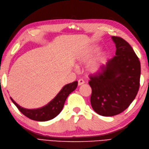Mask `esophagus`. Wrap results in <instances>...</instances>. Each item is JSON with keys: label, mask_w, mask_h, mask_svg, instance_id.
<instances>
[{"label": "esophagus", "mask_w": 149, "mask_h": 149, "mask_svg": "<svg viewBox=\"0 0 149 149\" xmlns=\"http://www.w3.org/2000/svg\"><path fill=\"white\" fill-rule=\"evenodd\" d=\"M85 84V81H84V80L80 79V80L78 81V85H79V86H80V85H83V84Z\"/></svg>", "instance_id": "1"}]
</instances>
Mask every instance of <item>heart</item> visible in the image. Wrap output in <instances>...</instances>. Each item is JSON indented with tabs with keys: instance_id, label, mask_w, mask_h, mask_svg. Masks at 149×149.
Instances as JSON below:
<instances>
[{
	"instance_id": "obj_1",
	"label": "heart",
	"mask_w": 149,
	"mask_h": 149,
	"mask_svg": "<svg viewBox=\"0 0 149 149\" xmlns=\"http://www.w3.org/2000/svg\"><path fill=\"white\" fill-rule=\"evenodd\" d=\"M101 50V48L97 45L91 46L85 54L79 58V62L84 63L88 61L93 57H94ZM108 58V54L106 52H102L91 60L86 67V72L90 75H94L100 72L106 64Z\"/></svg>"
}]
</instances>
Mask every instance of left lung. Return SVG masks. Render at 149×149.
Here are the masks:
<instances>
[{"label": "left lung", "instance_id": "left-lung-1", "mask_svg": "<svg viewBox=\"0 0 149 149\" xmlns=\"http://www.w3.org/2000/svg\"><path fill=\"white\" fill-rule=\"evenodd\" d=\"M115 56L109 60L102 72L90 76L92 108L99 115L111 117L127 109L139 88L141 64L130 44L122 38L112 36Z\"/></svg>", "mask_w": 149, "mask_h": 149}]
</instances>
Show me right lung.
<instances>
[{"label": "right lung", "instance_id": "1", "mask_svg": "<svg viewBox=\"0 0 149 149\" xmlns=\"http://www.w3.org/2000/svg\"><path fill=\"white\" fill-rule=\"evenodd\" d=\"M77 85V81L65 85L58 95L46 106L38 109H28L24 108L18 105L11 97L10 99L19 111L26 117L38 122H45L56 117L61 112L66 99L72 92L76 89Z\"/></svg>", "mask_w": 149, "mask_h": 149}]
</instances>
